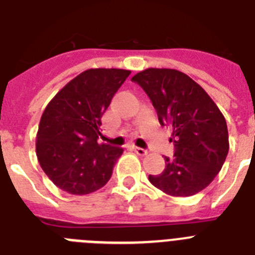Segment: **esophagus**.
I'll list each match as a JSON object with an SVG mask.
<instances>
[{
  "label": "esophagus",
  "mask_w": 255,
  "mask_h": 255,
  "mask_svg": "<svg viewBox=\"0 0 255 255\" xmlns=\"http://www.w3.org/2000/svg\"><path fill=\"white\" fill-rule=\"evenodd\" d=\"M132 149H134V152L136 153V154H139V155H145V154H148V150H147V149H144V148L132 147Z\"/></svg>",
  "instance_id": "1"
}]
</instances>
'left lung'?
<instances>
[{
    "label": "left lung",
    "instance_id": "left-lung-1",
    "mask_svg": "<svg viewBox=\"0 0 255 255\" xmlns=\"http://www.w3.org/2000/svg\"><path fill=\"white\" fill-rule=\"evenodd\" d=\"M152 101L162 126L172 129L173 157L149 175L152 185L171 197H190L213 181L229 153V131L220 108L203 88L173 69H150L131 78Z\"/></svg>",
    "mask_w": 255,
    "mask_h": 255
}]
</instances>
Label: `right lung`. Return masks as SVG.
I'll list each match as a JSON object with an SVG mask.
<instances>
[{
	"label": "right lung",
	"mask_w": 255,
	"mask_h": 255,
	"mask_svg": "<svg viewBox=\"0 0 255 255\" xmlns=\"http://www.w3.org/2000/svg\"><path fill=\"white\" fill-rule=\"evenodd\" d=\"M130 70L89 69L47 105L37 132L40 167L69 194H91L111 179L121 147L100 143L102 115Z\"/></svg>",
	"instance_id": "add662e5"
}]
</instances>
